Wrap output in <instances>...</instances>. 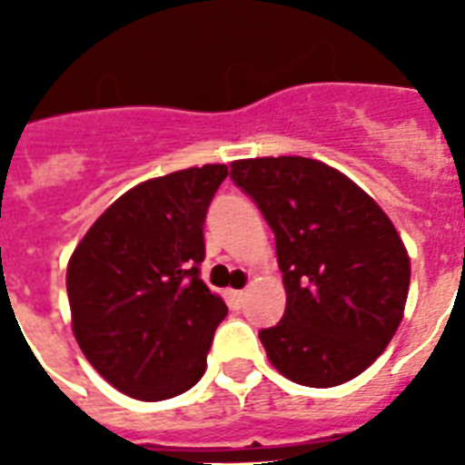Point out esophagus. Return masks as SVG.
Returning <instances> with one entry per match:
<instances>
[{
    "instance_id": "1",
    "label": "esophagus",
    "mask_w": 465,
    "mask_h": 465,
    "mask_svg": "<svg viewBox=\"0 0 465 465\" xmlns=\"http://www.w3.org/2000/svg\"><path fill=\"white\" fill-rule=\"evenodd\" d=\"M243 299H246V292H243V290H232V292H229V304H232V309H241V304H243Z\"/></svg>"
}]
</instances>
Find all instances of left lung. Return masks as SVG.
I'll use <instances>...</instances> for the list:
<instances>
[{
    "label": "left lung",
    "mask_w": 465,
    "mask_h": 465,
    "mask_svg": "<svg viewBox=\"0 0 465 465\" xmlns=\"http://www.w3.org/2000/svg\"><path fill=\"white\" fill-rule=\"evenodd\" d=\"M232 181L275 233L287 309L258 332L272 367L311 389L360 376L403 318L411 258L396 226L360 185L316 159L233 161Z\"/></svg>",
    "instance_id": "left-lung-1"
}]
</instances>
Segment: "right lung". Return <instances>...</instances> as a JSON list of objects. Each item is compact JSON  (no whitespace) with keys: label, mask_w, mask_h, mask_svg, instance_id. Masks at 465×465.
<instances>
[{"label":"right lung","mask_w":465,"mask_h":465,"mask_svg":"<svg viewBox=\"0 0 465 465\" xmlns=\"http://www.w3.org/2000/svg\"><path fill=\"white\" fill-rule=\"evenodd\" d=\"M224 163L134 185L94 222L67 265L74 338L127 396L166 401L207 367L226 304L200 280L203 226Z\"/></svg>","instance_id":"1"}]
</instances>
